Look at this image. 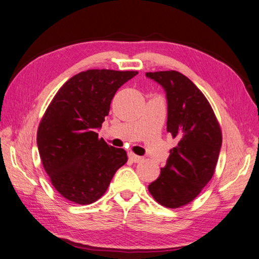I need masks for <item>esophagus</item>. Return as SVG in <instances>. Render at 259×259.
<instances>
[{
  "mask_svg": "<svg viewBox=\"0 0 259 259\" xmlns=\"http://www.w3.org/2000/svg\"><path fill=\"white\" fill-rule=\"evenodd\" d=\"M129 158H130L133 162H135V163H138V162H140V161H142V159H143L142 156H138V155H136V154H134V153H130V154H129Z\"/></svg>",
  "mask_w": 259,
  "mask_h": 259,
  "instance_id": "1",
  "label": "esophagus"
}]
</instances>
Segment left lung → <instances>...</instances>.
Instances as JSON below:
<instances>
[{
	"label": "left lung",
	"mask_w": 259,
	"mask_h": 259,
	"mask_svg": "<svg viewBox=\"0 0 259 259\" xmlns=\"http://www.w3.org/2000/svg\"><path fill=\"white\" fill-rule=\"evenodd\" d=\"M146 76L166 93V130L178 140L148 190L158 204L178 208L191 203L213 177L222 131L207 98L185 74L170 70Z\"/></svg>",
	"instance_id": "left-lung-1"
}]
</instances>
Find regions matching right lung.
Segmentation results:
<instances>
[{
  "mask_svg": "<svg viewBox=\"0 0 259 259\" xmlns=\"http://www.w3.org/2000/svg\"><path fill=\"white\" fill-rule=\"evenodd\" d=\"M137 71L92 69L65 82L39 122L37 146L52 185L65 199L89 205L100 199L128 156L98 138L117 89Z\"/></svg>",
  "mask_w": 259,
  "mask_h": 259,
  "instance_id": "obj_1",
  "label": "right lung"
}]
</instances>
